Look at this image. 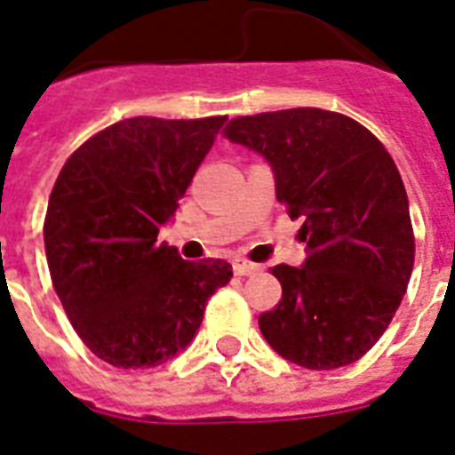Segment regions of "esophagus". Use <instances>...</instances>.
Masks as SVG:
<instances>
[{
  "instance_id": "obj_1",
  "label": "esophagus",
  "mask_w": 455,
  "mask_h": 455,
  "mask_svg": "<svg viewBox=\"0 0 455 455\" xmlns=\"http://www.w3.org/2000/svg\"><path fill=\"white\" fill-rule=\"evenodd\" d=\"M235 275H239V277H249V275H256V272H260V265L251 263V260H235Z\"/></svg>"
}]
</instances>
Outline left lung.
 Listing matches in <instances>:
<instances>
[{
  "label": "left lung",
  "instance_id": "obj_1",
  "mask_svg": "<svg viewBox=\"0 0 455 455\" xmlns=\"http://www.w3.org/2000/svg\"><path fill=\"white\" fill-rule=\"evenodd\" d=\"M225 138L260 152L279 204L303 216V267L275 265L282 300L258 319L272 350L329 371L364 357L390 326L416 256L409 199L371 131L319 108L235 117Z\"/></svg>",
  "mask_w": 455,
  "mask_h": 455
}]
</instances>
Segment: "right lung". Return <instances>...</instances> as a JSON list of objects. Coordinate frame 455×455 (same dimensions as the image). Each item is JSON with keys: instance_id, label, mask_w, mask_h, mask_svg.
I'll list each match as a JSON object with an SVG mask.
<instances>
[{"instance_id": "add662e5", "label": "right lung", "mask_w": 455, "mask_h": 455, "mask_svg": "<svg viewBox=\"0 0 455 455\" xmlns=\"http://www.w3.org/2000/svg\"><path fill=\"white\" fill-rule=\"evenodd\" d=\"M225 119H122L58 173L44 218L51 282L84 345L117 369L185 350L230 282L228 260H183L157 244Z\"/></svg>"}]
</instances>
